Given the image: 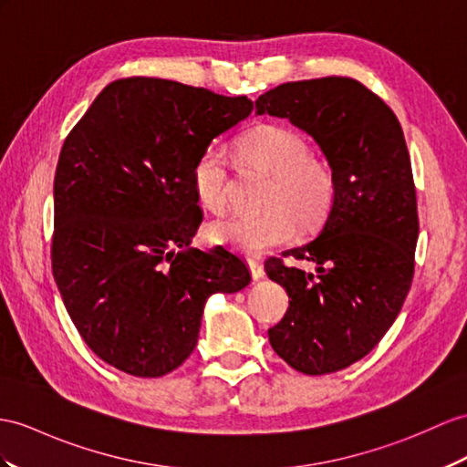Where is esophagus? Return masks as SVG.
<instances>
[{
  "instance_id": "1",
  "label": "esophagus",
  "mask_w": 467,
  "mask_h": 467,
  "mask_svg": "<svg viewBox=\"0 0 467 467\" xmlns=\"http://www.w3.org/2000/svg\"><path fill=\"white\" fill-rule=\"evenodd\" d=\"M247 265H249V271H252V277L257 281L265 275L264 271V265H261V261L257 259H247Z\"/></svg>"
}]
</instances>
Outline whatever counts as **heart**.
Listing matches in <instances>:
<instances>
[{
	"instance_id": "b5f03b06",
	"label": "heart",
	"mask_w": 467,
	"mask_h": 467,
	"mask_svg": "<svg viewBox=\"0 0 467 467\" xmlns=\"http://www.w3.org/2000/svg\"><path fill=\"white\" fill-rule=\"evenodd\" d=\"M237 152L257 170L273 176L264 213H232L213 220L208 227L210 240L242 254H261L287 242L293 234V218L303 225L319 222L335 196V178L319 158L309 154V144L299 132L277 124H259L237 140ZM192 182L200 203L212 212L227 206V158L220 146L200 152L192 170ZM290 211L287 213L286 210Z\"/></svg>"
}]
</instances>
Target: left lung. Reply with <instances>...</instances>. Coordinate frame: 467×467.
Wrapping results in <instances>:
<instances>
[{"label":"left lung","mask_w":467,"mask_h":467,"mask_svg":"<svg viewBox=\"0 0 467 467\" xmlns=\"http://www.w3.org/2000/svg\"><path fill=\"white\" fill-rule=\"evenodd\" d=\"M257 115L287 119L319 144L335 196L319 234L265 273L289 295L269 328L273 350L303 374H328L367 357L396 321L414 277L418 206L404 132L382 99L348 77L283 83L255 100Z\"/></svg>","instance_id":"obj_1"}]
</instances>
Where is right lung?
<instances>
[{
	"label": "right lung",
	"mask_w": 467,
	"mask_h": 467,
	"mask_svg": "<svg viewBox=\"0 0 467 467\" xmlns=\"http://www.w3.org/2000/svg\"><path fill=\"white\" fill-rule=\"evenodd\" d=\"M252 110L247 97L130 77L102 88L65 139L53 277L78 335L110 367L172 372L194 350L212 295L252 281L223 247H190L203 218L192 170Z\"/></svg>",
	"instance_id": "1"
}]
</instances>
